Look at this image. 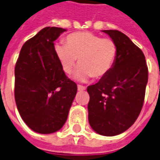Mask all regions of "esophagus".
Wrapping results in <instances>:
<instances>
[{"instance_id":"1","label":"esophagus","mask_w":160,"mask_h":160,"mask_svg":"<svg viewBox=\"0 0 160 160\" xmlns=\"http://www.w3.org/2000/svg\"><path fill=\"white\" fill-rule=\"evenodd\" d=\"M78 90L79 91H83V90H86V88L84 86H81V85H78Z\"/></svg>"}]
</instances>
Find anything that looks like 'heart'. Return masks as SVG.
<instances>
[{
	"mask_svg": "<svg viewBox=\"0 0 160 160\" xmlns=\"http://www.w3.org/2000/svg\"><path fill=\"white\" fill-rule=\"evenodd\" d=\"M57 59L65 73L70 74L78 62L74 77L86 80L92 76L101 79L107 76L113 68L118 54L114 41L101 38L89 32H77L68 34L65 45L58 44L54 48Z\"/></svg>",
	"mask_w": 160,
	"mask_h": 160,
	"instance_id": "b5f03b06",
	"label": "heart"
}]
</instances>
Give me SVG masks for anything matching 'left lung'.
<instances>
[{
    "mask_svg": "<svg viewBox=\"0 0 160 160\" xmlns=\"http://www.w3.org/2000/svg\"><path fill=\"white\" fill-rule=\"evenodd\" d=\"M118 48L113 68L107 76L88 87L90 96L88 119L91 127L103 136L127 131L141 112L148 68L141 49L118 30H103Z\"/></svg>",
    "mask_w": 160,
    "mask_h": 160,
    "instance_id": "1",
    "label": "left lung"
}]
</instances>
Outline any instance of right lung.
Masks as SVG:
<instances>
[{"instance_id": "1", "label": "right lung", "mask_w": 160, "mask_h": 160, "mask_svg": "<svg viewBox=\"0 0 160 160\" xmlns=\"http://www.w3.org/2000/svg\"><path fill=\"white\" fill-rule=\"evenodd\" d=\"M66 29L47 27L22 46L14 68V99L27 126L43 134L60 130L76 95L57 59L53 41Z\"/></svg>"}]
</instances>
